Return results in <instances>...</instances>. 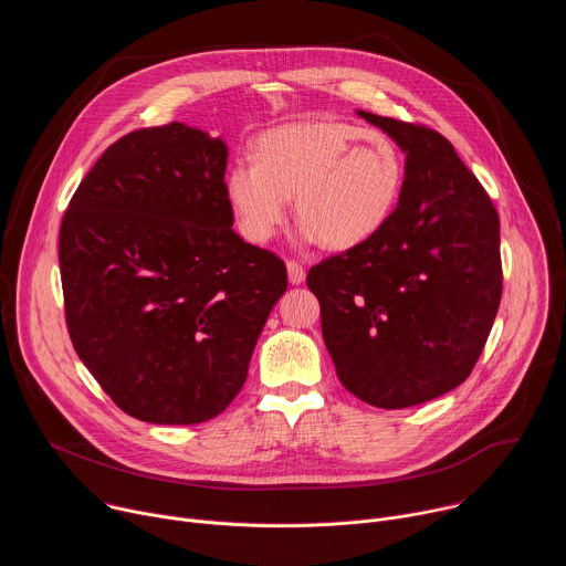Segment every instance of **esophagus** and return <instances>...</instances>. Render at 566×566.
I'll list each match as a JSON object with an SVG mask.
<instances>
[{
  "label": "esophagus",
  "instance_id": "obj_1",
  "mask_svg": "<svg viewBox=\"0 0 566 566\" xmlns=\"http://www.w3.org/2000/svg\"><path fill=\"white\" fill-rule=\"evenodd\" d=\"M286 273H289V282H291V284H302L304 277H306L304 266L297 264L295 260H289V262H286Z\"/></svg>",
  "mask_w": 566,
  "mask_h": 566
}]
</instances>
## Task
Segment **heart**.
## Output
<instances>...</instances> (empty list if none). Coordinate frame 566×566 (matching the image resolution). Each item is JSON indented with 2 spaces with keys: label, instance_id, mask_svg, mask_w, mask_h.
Here are the masks:
<instances>
[{
  "label": "heart",
  "instance_id": "1",
  "mask_svg": "<svg viewBox=\"0 0 566 566\" xmlns=\"http://www.w3.org/2000/svg\"><path fill=\"white\" fill-rule=\"evenodd\" d=\"M402 188V154L378 132L311 120L266 132L255 160H237L226 195L241 232L269 241L289 197L302 234L332 251L363 247L391 219Z\"/></svg>",
  "mask_w": 566,
  "mask_h": 566
}]
</instances>
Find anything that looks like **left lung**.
Here are the masks:
<instances>
[{
  "label": "left lung",
  "mask_w": 566,
  "mask_h": 566,
  "mask_svg": "<svg viewBox=\"0 0 566 566\" xmlns=\"http://www.w3.org/2000/svg\"><path fill=\"white\" fill-rule=\"evenodd\" d=\"M406 151V179L385 228L315 264L322 338L340 382L382 410L461 385L502 300L500 217L439 132L358 112Z\"/></svg>",
  "instance_id": "8db88e82"
}]
</instances>
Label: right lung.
Instances as JSON below:
<instances>
[{"mask_svg":"<svg viewBox=\"0 0 566 566\" xmlns=\"http://www.w3.org/2000/svg\"><path fill=\"white\" fill-rule=\"evenodd\" d=\"M228 147L170 123L109 145L60 226V275L75 354L116 406L192 426L244 387L284 262L232 230Z\"/></svg>","mask_w":566,"mask_h":566,"instance_id":"obj_1","label":"right lung"}]
</instances>
